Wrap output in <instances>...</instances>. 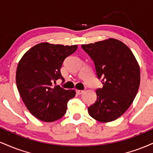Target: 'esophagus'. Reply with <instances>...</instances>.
Instances as JSON below:
<instances>
[{"label":"esophagus","instance_id":"obj_1","mask_svg":"<svg viewBox=\"0 0 153 153\" xmlns=\"http://www.w3.org/2000/svg\"><path fill=\"white\" fill-rule=\"evenodd\" d=\"M75 91H76L77 94H79V95L83 94V93H84V91L83 90H77V89H76V90H75Z\"/></svg>","mask_w":153,"mask_h":153}]
</instances>
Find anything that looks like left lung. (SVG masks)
<instances>
[{"instance_id": "left-lung-1", "label": "left lung", "mask_w": 153, "mask_h": 153, "mask_svg": "<svg viewBox=\"0 0 153 153\" xmlns=\"http://www.w3.org/2000/svg\"><path fill=\"white\" fill-rule=\"evenodd\" d=\"M94 61L102 88L96 89L97 99L88 108L91 117L108 122L121 117L134 101L140 86V67L127 45L115 39L82 45Z\"/></svg>"}]
</instances>
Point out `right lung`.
I'll list each match as a JSON object with an SVG mask.
<instances>
[{
  "label": "right lung",
  "instance_id": "obj_1",
  "mask_svg": "<svg viewBox=\"0 0 153 153\" xmlns=\"http://www.w3.org/2000/svg\"><path fill=\"white\" fill-rule=\"evenodd\" d=\"M78 46H64L43 42L35 45L24 54L16 70V85L26 108L34 117L52 122L62 118L67 104L75 95L74 90L53 86L56 80L65 79L60 68L66 57Z\"/></svg>",
  "mask_w": 153,
  "mask_h": 153
}]
</instances>
